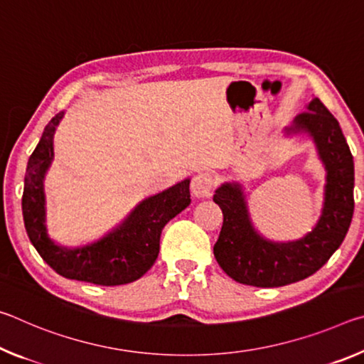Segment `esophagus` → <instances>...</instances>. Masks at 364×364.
I'll return each instance as SVG.
<instances>
[{
	"instance_id": "obj_1",
	"label": "esophagus",
	"mask_w": 364,
	"mask_h": 364,
	"mask_svg": "<svg viewBox=\"0 0 364 364\" xmlns=\"http://www.w3.org/2000/svg\"><path fill=\"white\" fill-rule=\"evenodd\" d=\"M213 186V176L208 173V171H200V173H197L193 178V181H191V193L196 197H208L212 194Z\"/></svg>"
}]
</instances>
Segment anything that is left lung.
I'll return each instance as SVG.
<instances>
[{
  "label": "left lung",
  "mask_w": 364,
  "mask_h": 364,
  "mask_svg": "<svg viewBox=\"0 0 364 364\" xmlns=\"http://www.w3.org/2000/svg\"><path fill=\"white\" fill-rule=\"evenodd\" d=\"M306 109L287 132L310 134L328 170L324 208L315 230L295 242H269L252 226L239 184L226 183L215 191L213 200L223 212V226L213 255L221 269L241 284L279 287L308 278L338 249L352 223L353 156L328 107L316 97Z\"/></svg>",
  "instance_id": "1"
}]
</instances>
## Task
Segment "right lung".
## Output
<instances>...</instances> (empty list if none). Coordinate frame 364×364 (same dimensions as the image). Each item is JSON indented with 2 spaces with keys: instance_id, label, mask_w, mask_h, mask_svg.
I'll list each match as a JSON object with an SVG mask.
<instances>
[{
  "instance_id": "1",
  "label": "right lung",
  "mask_w": 364,
  "mask_h": 364,
  "mask_svg": "<svg viewBox=\"0 0 364 364\" xmlns=\"http://www.w3.org/2000/svg\"><path fill=\"white\" fill-rule=\"evenodd\" d=\"M64 112L45 127L28 159L22 194V213L33 247L49 267L67 279L97 286H120L139 279L159 255L164 226L191 204L189 180L141 202L123 223L106 237L82 249L59 247L45 226L43 178L53 160V138Z\"/></svg>"
}]
</instances>
